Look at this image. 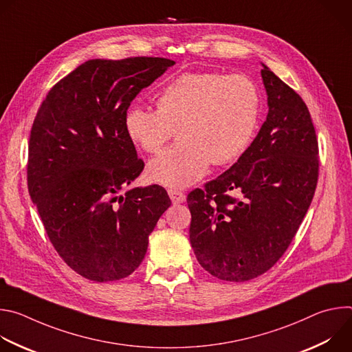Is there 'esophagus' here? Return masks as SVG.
<instances>
[{"instance_id":"obj_1","label":"esophagus","mask_w":352,"mask_h":352,"mask_svg":"<svg viewBox=\"0 0 352 352\" xmlns=\"http://www.w3.org/2000/svg\"><path fill=\"white\" fill-rule=\"evenodd\" d=\"M168 195H170V199H171L173 204H182V202H185V195L181 190L170 189Z\"/></svg>"}]
</instances>
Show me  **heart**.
<instances>
[{
    "label": "heart",
    "instance_id": "b5f03b06",
    "mask_svg": "<svg viewBox=\"0 0 352 352\" xmlns=\"http://www.w3.org/2000/svg\"><path fill=\"white\" fill-rule=\"evenodd\" d=\"M156 106H131L125 132L144 152L157 153L177 129L179 142L148 163L147 175L184 188L202 178L210 162L223 166L245 152L258 128L261 96L245 75L186 72L159 91Z\"/></svg>",
    "mask_w": 352,
    "mask_h": 352
}]
</instances>
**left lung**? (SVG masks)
Instances as JSON below:
<instances>
[{
	"label": "left lung",
	"instance_id": "obj_1",
	"mask_svg": "<svg viewBox=\"0 0 352 352\" xmlns=\"http://www.w3.org/2000/svg\"><path fill=\"white\" fill-rule=\"evenodd\" d=\"M262 67L269 113L259 133L232 167L186 197L196 259L226 281L252 280L277 263L311 206L319 177L307 104Z\"/></svg>",
	"mask_w": 352,
	"mask_h": 352
}]
</instances>
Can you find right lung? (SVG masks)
I'll use <instances>...</instances> for the list:
<instances>
[{"mask_svg":"<svg viewBox=\"0 0 352 352\" xmlns=\"http://www.w3.org/2000/svg\"><path fill=\"white\" fill-rule=\"evenodd\" d=\"M174 64L159 57L89 60L56 83L37 111L29 193L58 255L87 280L133 273L150 232L171 206L160 185L117 193L144 167L125 132V113Z\"/></svg>","mask_w":352,"mask_h":352,"instance_id":"1","label":"right lung"}]
</instances>
